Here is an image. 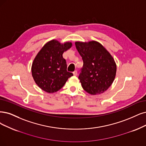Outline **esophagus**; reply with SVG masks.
<instances>
[{
	"label": "esophagus",
	"mask_w": 146,
	"mask_h": 146,
	"mask_svg": "<svg viewBox=\"0 0 146 146\" xmlns=\"http://www.w3.org/2000/svg\"><path fill=\"white\" fill-rule=\"evenodd\" d=\"M73 74L74 75V76H77V75H78V72L76 71V70H75L74 72H73Z\"/></svg>",
	"instance_id": "esophagus-1"
}]
</instances>
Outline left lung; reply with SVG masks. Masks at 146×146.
<instances>
[{"label": "left lung", "mask_w": 146, "mask_h": 146, "mask_svg": "<svg viewBox=\"0 0 146 146\" xmlns=\"http://www.w3.org/2000/svg\"><path fill=\"white\" fill-rule=\"evenodd\" d=\"M83 60L79 79L84 90L95 95L105 92L115 79L117 67L111 54L99 42H76Z\"/></svg>", "instance_id": "1"}]
</instances>
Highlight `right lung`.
Returning a JSON list of instances; mask_svg holds the SVG:
<instances>
[{"label": "right lung", "instance_id": "add662e5", "mask_svg": "<svg viewBox=\"0 0 146 146\" xmlns=\"http://www.w3.org/2000/svg\"><path fill=\"white\" fill-rule=\"evenodd\" d=\"M72 42L61 44L56 40L47 42L35 58L32 66V74L38 87L48 93L62 88L73 74L67 72L63 53L72 47Z\"/></svg>", "mask_w": 146, "mask_h": 146}]
</instances>
